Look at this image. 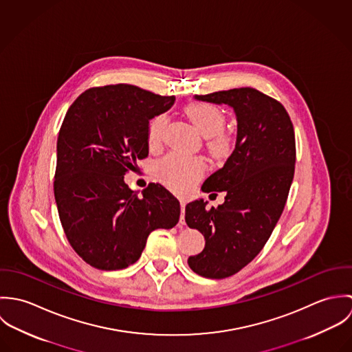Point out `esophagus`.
Wrapping results in <instances>:
<instances>
[{
	"label": "esophagus",
	"instance_id": "34e87169",
	"mask_svg": "<svg viewBox=\"0 0 352 352\" xmlns=\"http://www.w3.org/2000/svg\"><path fill=\"white\" fill-rule=\"evenodd\" d=\"M180 208H182V214H180V223L184 225L186 221H184V210H186V201H180Z\"/></svg>",
	"mask_w": 352,
	"mask_h": 352
}]
</instances>
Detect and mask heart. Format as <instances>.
Segmentation results:
<instances>
[{"label":"heart","mask_w":352,"mask_h":352,"mask_svg":"<svg viewBox=\"0 0 352 352\" xmlns=\"http://www.w3.org/2000/svg\"><path fill=\"white\" fill-rule=\"evenodd\" d=\"M188 119L204 137H210L208 149L215 157H226L233 148L232 137L222 129L225 126V115L222 111L206 102H192L184 109ZM166 116H154L148 127V140L151 146H158L162 141ZM203 162L199 158L183 155L180 153H169L157 164V173L160 179L172 190L186 192L194 182L203 173Z\"/></svg>","instance_id":"obj_1"}]
</instances>
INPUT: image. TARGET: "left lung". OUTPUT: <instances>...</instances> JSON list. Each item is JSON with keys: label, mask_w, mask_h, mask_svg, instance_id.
<instances>
[{"label": "left lung", "mask_w": 352, "mask_h": 352, "mask_svg": "<svg viewBox=\"0 0 352 352\" xmlns=\"http://www.w3.org/2000/svg\"><path fill=\"white\" fill-rule=\"evenodd\" d=\"M232 107L237 116L236 148L201 186L225 191V201L186 206V222L204 236V250L188 257L190 268L210 279L234 275L258 254L279 221L294 177L296 135L285 107L253 88L195 96Z\"/></svg>", "instance_id": "left-lung-1"}]
</instances>
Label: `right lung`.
Returning <instances> with one entry per match:
<instances>
[{
    "mask_svg": "<svg viewBox=\"0 0 352 352\" xmlns=\"http://www.w3.org/2000/svg\"><path fill=\"white\" fill-rule=\"evenodd\" d=\"M175 96L135 85L91 88L70 105L56 141L54 197L72 248L89 265L115 271L134 264L155 229H172L180 203L161 184L140 197L124 183L149 154L151 118Z\"/></svg>",
    "mask_w": 352,
    "mask_h": 352,
    "instance_id": "1",
    "label": "right lung"
}]
</instances>
